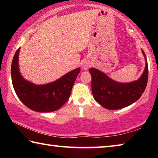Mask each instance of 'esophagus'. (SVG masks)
<instances>
[{
	"label": "esophagus",
	"mask_w": 158,
	"mask_h": 158,
	"mask_svg": "<svg viewBox=\"0 0 158 158\" xmlns=\"http://www.w3.org/2000/svg\"><path fill=\"white\" fill-rule=\"evenodd\" d=\"M90 67V64L89 62H87V61H85V62L82 63L81 68L83 69H85V70H86V69H89Z\"/></svg>",
	"instance_id": "34e87169"
}]
</instances>
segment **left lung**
Segmentation results:
<instances>
[{
    "label": "left lung",
    "instance_id": "8db88e82",
    "mask_svg": "<svg viewBox=\"0 0 158 158\" xmlns=\"http://www.w3.org/2000/svg\"><path fill=\"white\" fill-rule=\"evenodd\" d=\"M142 53L146 59V67L142 75L137 81L117 82L97 69H89L92 77V93L96 102L106 109L115 110L132 105L140 98L146 89L148 77L146 56L143 50Z\"/></svg>",
    "mask_w": 158,
    "mask_h": 158
}]
</instances>
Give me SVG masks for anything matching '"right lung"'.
I'll use <instances>...</instances> for the list:
<instances>
[{"instance_id": "1", "label": "right lung", "mask_w": 158, "mask_h": 158, "mask_svg": "<svg viewBox=\"0 0 158 158\" xmlns=\"http://www.w3.org/2000/svg\"><path fill=\"white\" fill-rule=\"evenodd\" d=\"M19 48L13 57L11 66L12 85L15 93L23 105L35 111L51 112L58 110L70 96L72 89L79 68L73 69L56 81L44 85H36L26 81L19 68Z\"/></svg>"}]
</instances>
